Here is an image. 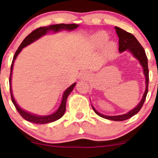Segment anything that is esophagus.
<instances>
[{"label":"esophagus","mask_w":158,"mask_h":158,"mask_svg":"<svg viewBox=\"0 0 158 158\" xmlns=\"http://www.w3.org/2000/svg\"><path fill=\"white\" fill-rule=\"evenodd\" d=\"M90 77V74L88 72H82V73H81V79H88Z\"/></svg>","instance_id":"obj_1"}]
</instances>
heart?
I'll return each mask as SVG.
<instances>
[{
	"label": "heart",
	"instance_id": "1",
	"mask_svg": "<svg viewBox=\"0 0 158 158\" xmlns=\"http://www.w3.org/2000/svg\"><path fill=\"white\" fill-rule=\"evenodd\" d=\"M108 33L104 31H99L98 32H96L95 34H94L93 35L90 36V43L94 45L96 48H102V47L107 42V41L108 40ZM116 48H117V45L114 41H110L109 42H108L106 45V52L108 54H111L115 51Z\"/></svg>",
	"mask_w": 158,
	"mask_h": 158
}]
</instances>
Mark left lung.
<instances>
[{"mask_svg":"<svg viewBox=\"0 0 158 158\" xmlns=\"http://www.w3.org/2000/svg\"><path fill=\"white\" fill-rule=\"evenodd\" d=\"M116 32H117V36L119 38V52H123L124 51H127L131 54L135 59H137L139 61V64L143 68V75L145 77V85H146V88H145V91L143 94V97L141 100L139 101L138 104L133 109L130 110L129 111L124 114H121V115H116V116H108L99 113L95 109V108L92 106V108L94 110L97 115L99 117H102V118L110 119V120L114 121H123L131 118L136 114L138 113L139 110L142 108L143 103L145 102L146 95L148 93V59L147 56L146 55V52H145L144 49L141 44H139L137 39L132 34L129 32L125 31L122 30L119 27H115Z\"/></svg>","mask_w":158,"mask_h":158,"instance_id":"obj_1","label":"left lung"}]
</instances>
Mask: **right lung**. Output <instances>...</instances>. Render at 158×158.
<instances>
[{
  "label": "right lung",
  "instance_id": "1",
  "mask_svg": "<svg viewBox=\"0 0 158 158\" xmlns=\"http://www.w3.org/2000/svg\"><path fill=\"white\" fill-rule=\"evenodd\" d=\"M79 24H76V23H71V24H66V23H59V24H52L50 25V26L42 27H39V28L36 29L35 30L32 31L31 33L29 34L28 35L23 39L19 48H18L17 51L15 52V56H13V59H12V64H11V70H10V93H11V98H12V101L13 102L14 106L16 108L19 113L21 114V117L23 119H26L27 121H29L30 123H35V124H46V123H50L55 122V121L58 120L60 119L65 113L66 110V102L67 99H68V96L73 91L74 87L77 85V82H74L72 84L70 87H68L66 90H64L63 93L62 97H61V100L60 106H59L58 109L56 110L53 113L48 114V115H39V114H35L31 112H29L27 110L23 109L21 108L19 104H18L16 100L14 98L13 94H12V71H13V66L14 63L16 58L19 55L20 52H21L23 48H26L27 46L30 45L32 43L35 42L40 38L42 37L45 35H48L49 33H57V32L61 31H68L70 32L77 29Z\"/></svg>",
  "mask_w": 158,
  "mask_h": 158
}]
</instances>
